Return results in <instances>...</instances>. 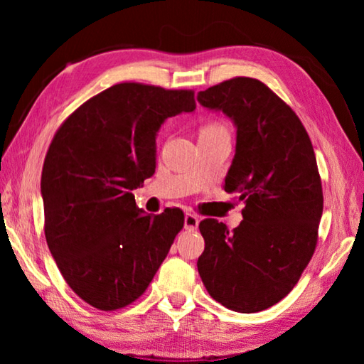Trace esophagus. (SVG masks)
Listing matches in <instances>:
<instances>
[{
	"label": "esophagus",
	"mask_w": 364,
	"mask_h": 364,
	"mask_svg": "<svg viewBox=\"0 0 364 364\" xmlns=\"http://www.w3.org/2000/svg\"><path fill=\"white\" fill-rule=\"evenodd\" d=\"M197 226H199V217H196L194 213L184 215V228H186V230L194 231Z\"/></svg>",
	"instance_id": "obj_1"
}]
</instances>
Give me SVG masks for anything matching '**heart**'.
Here are the masks:
<instances>
[{
  "label": "heart",
  "mask_w": 364,
  "mask_h": 364,
  "mask_svg": "<svg viewBox=\"0 0 364 364\" xmlns=\"http://www.w3.org/2000/svg\"><path fill=\"white\" fill-rule=\"evenodd\" d=\"M225 127H221L220 123H208L200 130V136H212V134H225Z\"/></svg>",
  "instance_id": "1"
}]
</instances>
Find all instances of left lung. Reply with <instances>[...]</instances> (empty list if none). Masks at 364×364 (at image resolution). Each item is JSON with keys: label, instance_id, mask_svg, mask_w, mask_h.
<instances>
[{"label": "left lung", "instance_id": "1", "mask_svg": "<svg viewBox=\"0 0 364 364\" xmlns=\"http://www.w3.org/2000/svg\"><path fill=\"white\" fill-rule=\"evenodd\" d=\"M197 101L236 128L223 188L245 205L232 231L218 220L200 221L205 249L197 271L223 306L267 310L292 291L316 247L323 188L315 151L294 110L255 78L215 85Z\"/></svg>", "mask_w": 364, "mask_h": 364}]
</instances>
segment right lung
<instances>
[{
	"label": "right lung",
	"mask_w": 364,
	"mask_h": 364,
	"mask_svg": "<svg viewBox=\"0 0 364 364\" xmlns=\"http://www.w3.org/2000/svg\"><path fill=\"white\" fill-rule=\"evenodd\" d=\"M193 91L119 83L80 106L49 146L41 173L45 236L67 284L104 311L149 286L183 228L180 208L136 207L132 191L156 171L168 117L194 112Z\"/></svg>",
	"instance_id": "right-lung-1"
}]
</instances>
